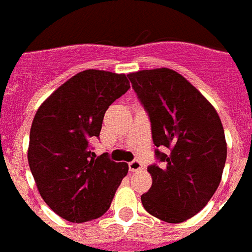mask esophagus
Instances as JSON below:
<instances>
[{"label":"esophagus","mask_w":252,"mask_h":252,"mask_svg":"<svg viewBox=\"0 0 252 252\" xmlns=\"http://www.w3.org/2000/svg\"><path fill=\"white\" fill-rule=\"evenodd\" d=\"M128 167H129V171H132V172H136V171H140V169L142 168V164H141L140 160L134 159V160H132L128 163Z\"/></svg>","instance_id":"1"}]
</instances>
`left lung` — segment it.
<instances>
[{"mask_svg": "<svg viewBox=\"0 0 252 252\" xmlns=\"http://www.w3.org/2000/svg\"><path fill=\"white\" fill-rule=\"evenodd\" d=\"M151 123L157 163L141 195L145 210L167 222H183L202 210L218 189L226 160L218 112L184 76L169 68L128 75Z\"/></svg>", "mask_w": 252, "mask_h": 252, "instance_id": "8db88e82", "label": "left lung"}]
</instances>
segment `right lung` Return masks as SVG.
Listing matches in <instances>:
<instances>
[{"mask_svg": "<svg viewBox=\"0 0 252 252\" xmlns=\"http://www.w3.org/2000/svg\"><path fill=\"white\" fill-rule=\"evenodd\" d=\"M130 88L126 75L87 69L77 73L40 106L30 132L28 163L40 195L71 222L97 219L110 208L128 173L107 153L95 157L106 110Z\"/></svg>", "mask_w": 252, "mask_h": 252, "instance_id": "right-lung-1", "label": "right lung"}]
</instances>
